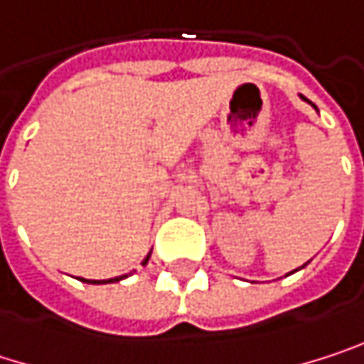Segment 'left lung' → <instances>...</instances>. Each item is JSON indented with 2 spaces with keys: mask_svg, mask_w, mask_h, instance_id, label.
<instances>
[{
  "mask_svg": "<svg viewBox=\"0 0 364 364\" xmlns=\"http://www.w3.org/2000/svg\"><path fill=\"white\" fill-rule=\"evenodd\" d=\"M308 103H310V101H308ZM295 272H297V269H295ZM291 274H293V272H291Z\"/></svg>",
  "mask_w": 364,
  "mask_h": 364,
  "instance_id": "1",
  "label": "left lung"
}]
</instances>
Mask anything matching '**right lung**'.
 Instances as JSON below:
<instances>
[{
  "mask_svg": "<svg viewBox=\"0 0 364 364\" xmlns=\"http://www.w3.org/2000/svg\"><path fill=\"white\" fill-rule=\"evenodd\" d=\"M149 257H151V253L143 259V265H147ZM126 276H128V274H124V276H115V278H109V280H84V278H82V280H84V282H90V284H107V282H119V280H124Z\"/></svg>",
  "mask_w": 364,
  "mask_h": 364,
  "instance_id": "1",
  "label": "right lung"
}]
</instances>
